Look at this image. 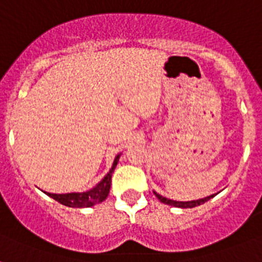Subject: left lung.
Here are the masks:
<instances>
[{"mask_svg":"<svg viewBox=\"0 0 262 262\" xmlns=\"http://www.w3.org/2000/svg\"><path fill=\"white\" fill-rule=\"evenodd\" d=\"M154 194L160 200V203H164L167 204V205H171V207H177V208H194V207H199L201 204L207 203L208 200H211L212 197H215V194H211L208 195V197H204V199H199V200H191V201H175V200H170V199H166L163 195H160L159 193H156L154 191Z\"/></svg>","mask_w":262,"mask_h":262,"instance_id":"left-lung-1","label":"left lung"}]
</instances>
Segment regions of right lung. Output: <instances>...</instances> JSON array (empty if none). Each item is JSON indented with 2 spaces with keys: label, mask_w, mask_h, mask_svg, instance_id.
<instances>
[{
  "label": "right lung",
  "mask_w": 262,
  "mask_h": 262,
  "mask_svg": "<svg viewBox=\"0 0 262 262\" xmlns=\"http://www.w3.org/2000/svg\"><path fill=\"white\" fill-rule=\"evenodd\" d=\"M119 156L121 154L115 156L114 162H113V166H111L110 171L107 172L103 179L99 183H96V186H94L92 189L87 191H77V193H63V194H55V193H47L45 191L49 197L54 199L55 201H58L59 204L62 205H67V207L71 208H90L94 207L96 204L102 203L107 199V195L110 193L111 187V175L114 172L117 164H118Z\"/></svg>",
  "instance_id": "add662e5"
}]
</instances>
